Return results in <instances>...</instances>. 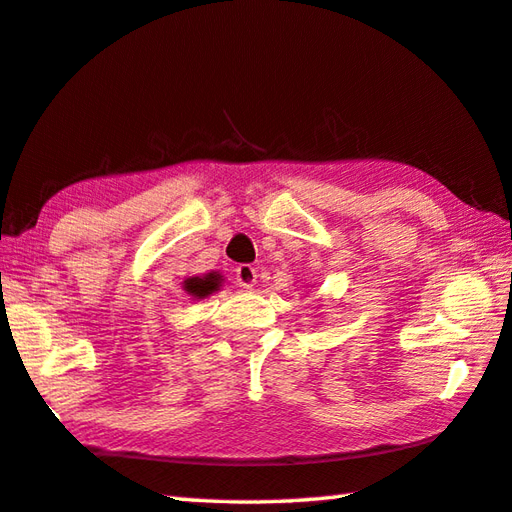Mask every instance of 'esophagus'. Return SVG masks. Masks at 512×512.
Segmentation results:
<instances>
[{
    "label": "esophagus",
    "mask_w": 512,
    "mask_h": 512,
    "mask_svg": "<svg viewBox=\"0 0 512 512\" xmlns=\"http://www.w3.org/2000/svg\"><path fill=\"white\" fill-rule=\"evenodd\" d=\"M236 283L243 289H252L256 285V269L252 265H238L236 267Z\"/></svg>",
    "instance_id": "esophagus-1"
}]
</instances>
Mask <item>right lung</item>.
Instances as JSON below:
<instances>
[{"label":"right lung","instance_id":"add662e5","mask_svg":"<svg viewBox=\"0 0 512 512\" xmlns=\"http://www.w3.org/2000/svg\"><path fill=\"white\" fill-rule=\"evenodd\" d=\"M221 283H223V276L212 271V274H205V276L187 278L183 283V289L194 298H207L210 294H214V291H218Z\"/></svg>","mask_w":512,"mask_h":512}]
</instances>
